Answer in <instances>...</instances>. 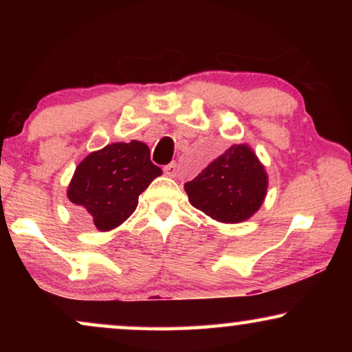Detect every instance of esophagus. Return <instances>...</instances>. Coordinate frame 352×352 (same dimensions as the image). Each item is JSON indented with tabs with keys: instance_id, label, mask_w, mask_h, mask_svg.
Segmentation results:
<instances>
[{
	"instance_id": "1",
	"label": "esophagus",
	"mask_w": 352,
	"mask_h": 352,
	"mask_svg": "<svg viewBox=\"0 0 352 352\" xmlns=\"http://www.w3.org/2000/svg\"><path fill=\"white\" fill-rule=\"evenodd\" d=\"M163 173H165V176H168V177H175L177 173V165L175 162L170 163V165H166L165 168H163Z\"/></svg>"
}]
</instances>
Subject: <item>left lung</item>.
Returning <instances> with one entry per match:
<instances>
[{
    "instance_id": "8db88e82",
    "label": "left lung",
    "mask_w": 352,
    "mask_h": 352,
    "mask_svg": "<svg viewBox=\"0 0 352 352\" xmlns=\"http://www.w3.org/2000/svg\"><path fill=\"white\" fill-rule=\"evenodd\" d=\"M266 168L248 144H234L184 184L192 206L219 223H242L261 208L267 194Z\"/></svg>"
}]
</instances>
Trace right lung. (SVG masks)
I'll use <instances>...</instances> for the list:
<instances>
[{"instance_id":"add662e5","label":"right lung","mask_w":352,"mask_h":352,"mask_svg":"<svg viewBox=\"0 0 352 352\" xmlns=\"http://www.w3.org/2000/svg\"><path fill=\"white\" fill-rule=\"evenodd\" d=\"M160 175L147 144L113 142L78 163L67 197L96 229L109 232L134 213L139 195Z\"/></svg>"}]
</instances>
